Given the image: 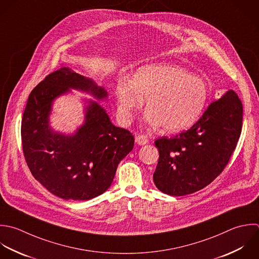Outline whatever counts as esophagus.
I'll list each match as a JSON object with an SVG mask.
<instances>
[{"instance_id": "obj_1", "label": "esophagus", "mask_w": 259, "mask_h": 259, "mask_svg": "<svg viewBox=\"0 0 259 259\" xmlns=\"http://www.w3.org/2000/svg\"><path fill=\"white\" fill-rule=\"evenodd\" d=\"M136 143L138 144V145H145V144H147L148 143V137L147 136H145V135H137L136 136Z\"/></svg>"}]
</instances>
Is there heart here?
Instances as JSON below:
<instances>
[{"instance_id": "heart-1", "label": "heart", "mask_w": 259, "mask_h": 259, "mask_svg": "<svg viewBox=\"0 0 259 259\" xmlns=\"http://www.w3.org/2000/svg\"><path fill=\"white\" fill-rule=\"evenodd\" d=\"M118 111L124 122L146 100V121L161 125L167 132H180L201 117L208 100V88L199 76L174 64H149L137 69L132 82L121 80L116 87Z\"/></svg>"}]
</instances>
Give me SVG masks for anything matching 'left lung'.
<instances>
[{"label":"left lung","mask_w":259,"mask_h":259,"mask_svg":"<svg viewBox=\"0 0 259 259\" xmlns=\"http://www.w3.org/2000/svg\"><path fill=\"white\" fill-rule=\"evenodd\" d=\"M243 107L230 90L211 103L189 130L155 140L159 159L156 188L169 196H186L210 185L228 164L242 130Z\"/></svg>","instance_id":"8db88e82"}]
</instances>
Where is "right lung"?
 <instances>
[{
  "label": "right lung",
  "mask_w": 259,
  "mask_h": 259,
  "mask_svg": "<svg viewBox=\"0 0 259 259\" xmlns=\"http://www.w3.org/2000/svg\"><path fill=\"white\" fill-rule=\"evenodd\" d=\"M71 89L99 101L108 97L103 87L69 67L51 72L29 95L22 146L31 174L47 191L64 200L87 201L109 189L118 164L133 149L134 136L113 125L94 100L84 101V122L74 133L54 131L49 122L53 102Z\"/></svg>",
  "instance_id": "right-lung-1"
}]
</instances>
